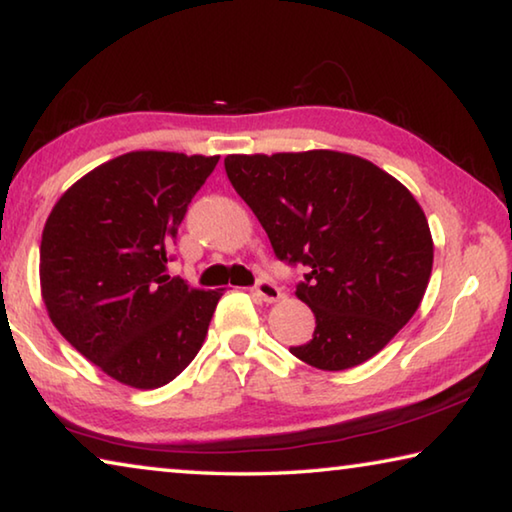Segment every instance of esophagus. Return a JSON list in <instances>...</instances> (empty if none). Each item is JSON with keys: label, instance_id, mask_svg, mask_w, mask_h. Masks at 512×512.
I'll return each mask as SVG.
<instances>
[{"label": "esophagus", "instance_id": "34e87169", "mask_svg": "<svg viewBox=\"0 0 512 512\" xmlns=\"http://www.w3.org/2000/svg\"><path fill=\"white\" fill-rule=\"evenodd\" d=\"M255 293L259 298H262L264 302H277L282 298V289L277 287L275 282L266 280V277H262V280H257L255 284Z\"/></svg>", "mask_w": 512, "mask_h": 512}]
</instances>
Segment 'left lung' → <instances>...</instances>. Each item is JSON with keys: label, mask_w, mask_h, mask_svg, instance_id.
<instances>
[{"label": "left lung", "mask_w": 512, "mask_h": 512, "mask_svg": "<svg viewBox=\"0 0 512 512\" xmlns=\"http://www.w3.org/2000/svg\"><path fill=\"white\" fill-rule=\"evenodd\" d=\"M223 164L275 257L307 266L296 296L316 329L293 357L348 370L386 348L418 311L433 266L427 216L409 189L359 155L327 149Z\"/></svg>", "instance_id": "obj_1"}]
</instances>
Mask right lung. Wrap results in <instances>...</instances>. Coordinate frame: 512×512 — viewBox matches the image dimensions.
I'll return each mask as SVG.
<instances>
[{
	"mask_svg": "<svg viewBox=\"0 0 512 512\" xmlns=\"http://www.w3.org/2000/svg\"><path fill=\"white\" fill-rule=\"evenodd\" d=\"M219 155L131 151L58 198L42 230L51 323L119 384L160 388L201 350L221 291L167 275L187 205Z\"/></svg>",
	"mask_w": 512,
	"mask_h": 512,
	"instance_id": "right-lung-1",
	"label": "right lung"
}]
</instances>
